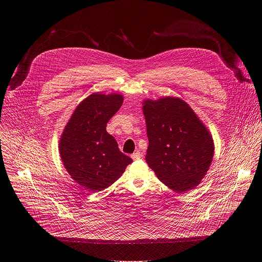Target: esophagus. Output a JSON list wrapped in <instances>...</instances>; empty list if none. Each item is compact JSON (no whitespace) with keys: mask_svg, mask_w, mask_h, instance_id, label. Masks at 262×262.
<instances>
[{"mask_svg":"<svg viewBox=\"0 0 262 262\" xmlns=\"http://www.w3.org/2000/svg\"><path fill=\"white\" fill-rule=\"evenodd\" d=\"M132 158H133L134 160H138V159H140V158H141V153H140V152H136V153H134V154L132 155Z\"/></svg>","mask_w":262,"mask_h":262,"instance_id":"1","label":"esophagus"}]
</instances>
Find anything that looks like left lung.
Masks as SVG:
<instances>
[{
  "instance_id": "obj_1",
  "label": "left lung",
  "mask_w": 262,
  "mask_h": 262,
  "mask_svg": "<svg viewBox=\"0 0 262 262\" xmlns=\"http://www.w3.org/2000/svg\"><path fill=\"white\" fill-rule=\"evenodd\" d=\"M142 105L148 167L177 193L194 189L213 158L214 144L208 128L182 99H147Z\"/></svg>"
}]
</instances>
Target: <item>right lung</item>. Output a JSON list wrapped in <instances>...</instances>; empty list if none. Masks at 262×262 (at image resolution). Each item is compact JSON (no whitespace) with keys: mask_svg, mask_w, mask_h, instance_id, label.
Instances as JSON below:
<instances>
[{"mask_svg":"<svg viewBox=\"0 0 262 262\" xmlns=\"http://www.w3.org/2000/svg\"><path fill=\"white\" fill-rule=\"evenodd\" d=\"M120 93H92L75 108L61 134L59 154L67 172L88 191L114 184L133 159L120 152L106 132L107 122L123 103Z\"/></svg>","mask_w":262,"mask_h":262,"instance_id":"right-lung-1","label":"right lung"}]
</instances>
